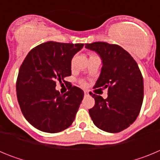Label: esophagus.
Returning a JSON list of instances; mask_svg holds the SVG:
<instances>
[{
  "mask_svg": "<svg viewBox=\"0 0 160 160\" xmlns=\"http://www.w3.org/2000/svg\"><path fill=\"white\" fill-rule=\"evenodd\" d=\"M84 94L85 96H88L89 95V93L87 91H84Z\"/></svg>",
  "mask_w": 160,
  "mask_h": 160,
  "instance_id": "1",
  "label": "esophagus"
}]
</instances>
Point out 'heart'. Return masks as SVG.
Masks as SVG:
<instances>
[{"label":"heart","instance_id":"1","mask_svg":"<svg viewBox=\"0 0 160 160\" xmlns=\"http://www.w3.org/2000/svg\"><path fill=\"white\" fill-rule=\"evenodd\" d=\"M90 56H92V55H90ZM72 63H73V62H71V64H72ZM80 84H81V86H84V85H85V82H84L82 81L81 82H80Z\"/></svg>","mask_w":160,"mask_h":160}]
</instances>
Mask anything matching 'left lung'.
<instances>
[{"instance_id": "1", "label": "left lung", "mask_w": 160, "mask_h": 160, "mask_svg": "<svg viewBox=\"0 0 160 160\" xmlns=\"http://www.w3.org/2000/svg\"><path fill=\"white\" fill-rule=\"evenodd\" d=\"M102 60L95 88H108V97L93 94L95 104L89 110L99 129L110 133L123 131L135 122L143 100V80L137 62L121 46L107 42L86 44Z\"/></svg>"}]
</instances>
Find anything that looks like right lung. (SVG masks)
I'll return each instance as SVG.
<instances>
[{"label":"right lung","mask_w":160,"mask_h":160,"mask_svg":"<svg viewBox=\"0 0 160 160\" xmlns=\"http://www.w3.org/2000/svg\"><path fill=\"white\" fill-rule=\"evenodd\" d=\"M84 44L48 42L32 49L19 69L17 97L22 114L35 128L58 133L73 122L84 92L70 85L61 94L56 82L71 75V60Z\"/></svg>","instance_id":"1"}]
</instances>
